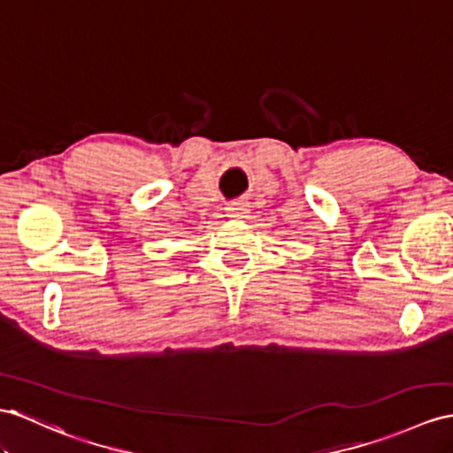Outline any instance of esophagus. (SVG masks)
Returning <instances> with one entry per match:
<instances>
[{"mask_svg":"<svg viewBox=\"0 0 453 453\" xmlns=\"http://www.w3.org/2000/svg\"><path fill=\"white\" fill-rule=\"evenodd\" d=\"M250 213V205L246 202H233L226 207V215L230 219H246Z\"/></svg>","mask_w":453,"mask_h":453,"instance_id":"obj_1","label":"esophagus"}]
</instances>
